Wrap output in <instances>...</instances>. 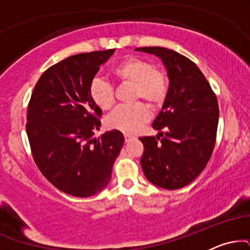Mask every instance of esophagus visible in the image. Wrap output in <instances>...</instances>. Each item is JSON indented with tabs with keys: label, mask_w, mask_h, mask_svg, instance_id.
<instances>
[{
	"label": "esophagus",
	"mask_w": 250,
	"mask_h": 250,
	"mask_svg": "<svg viewBox=\"0 0 250 250\" xmlns=\"http://www.w3.org/2000/svg\"><path fill=\"white\" fill-rule=\"evenodd\" d=\"M133 139H134V136H131V135H128V134L125 135V142L131 141V140H133Z\"/></svg>",
	"instance_id": "obj_1"
}]
</instances>
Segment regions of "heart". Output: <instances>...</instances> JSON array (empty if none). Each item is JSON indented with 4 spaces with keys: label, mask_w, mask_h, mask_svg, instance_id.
<instances>
[{
    "label": "heart",
    "mask_w": 250,
    "mask_h": 250,
    "mask_svg": "<svg viewBox=\"0 0 250 250\" xmlns=\"http://www.w3.org/2000/svg\"><path fill=\"white\" fill-rule=\"evenodd\" d=\"M119 81L130 83L133 88V100H145L150 107H160L168 94L167 77L161 71L154 69V65L139 57H127L111 70ZM89 94L91 100L102 110H109L115 103L113 85L107 81L95 77L90 83ZM149 119L147 105L142 102L120 105L105 119L109 129L133 134Z\"/></svg>",
    "instance_id": "obj_1"
}]
</instances>
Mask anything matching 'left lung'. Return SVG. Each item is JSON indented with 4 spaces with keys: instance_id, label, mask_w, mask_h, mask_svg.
Here are the masks:
<instances>
[{
    "instance_id": "1",
    "label": "left lung",
    "mask_w": 250,
    "mask_h": 250,
    "mask_svg": "<svg viewBox=\"0 0 250 250\" xmlns=\"http://www.w3.org/2000/svg\"><path fill=\"white\" fill-rule=\"evenodd\" d=\"M161 60L168 94L153 122L156 136L140 137L141 167L149 182L175 190L196 179L214 150L219 123L216 96L193 61L162 47L136 48Z\"/></svg>"
}]
</instances>
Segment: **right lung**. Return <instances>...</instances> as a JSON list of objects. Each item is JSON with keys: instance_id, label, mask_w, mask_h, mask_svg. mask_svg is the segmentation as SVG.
I'll use <instances>...</instances> for the list:
<instances>
[{"instance_id": "right-lung-1", "label": "right lung", "mask_w": 250, "mask_h": 250, "mask_svg": "<svg viewBox=\"0 0 250 250\" xmlns=\"http://www.w3.org/2000/svg\"><path fill=\"white\" fill-rule=\"evenodd\" d=\"M114 49L77 54L48 68L37 81L27 110L34 161L53 186L76 197L107 187L125 142L110 130L95 139L102 110L91 100L90 83Z\"/></svg>"}]
</instances>
